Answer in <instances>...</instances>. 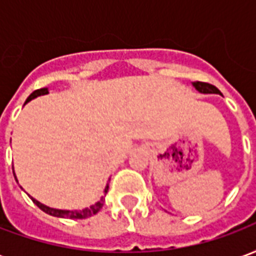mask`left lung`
<instances>
[{"mask_svg": "<svg viewBox=\"0 0 256 256\" xmlns=\"http://www.w3.org/2000/svg\"><path fill=\"white\" fill-rule=\"evenodd\" d=\"M193 86L196 88V89L200 92V93H220V92L216 88H215L214 84H207V82H193Z\"/></svg>", "mask_w": 256, "mask_h": 256, "instance_id": "left-lung-1", "label": "left lung"}]
</instances>
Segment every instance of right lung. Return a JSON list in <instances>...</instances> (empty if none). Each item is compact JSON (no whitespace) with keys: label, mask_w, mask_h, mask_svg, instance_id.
<instances>
[{"label":"right lung","mask_w":256,"mask_h":256,"mask_svg":"<svg viewBox=\"0 0 256 256\" xmlns=\"http://www.w3.org/2000/svg\"><path fill=\"white\" fill-rule=\"evenodd\" d=\"M48 89L46 88H44V89H38L36 92H32L30 96H28V98L26 100L24 104H27L28 101H31L32 98H36L38 96L42 94H46ZM104 192H108V185L106 186V190ZM32 202L42 210V211H45L46 214L53 215V216H58V218H70V220H84V218H89L92 215H96L101 208H102V204H104V198H101L100 202H97L93 206H90L88 208L84 210H75V211H68V210H56V208H50V207H48V206H44L42 203H40L38 200L36 198H32Z\"/></svg>","instance_id":"add662e5"}]
</instances>
